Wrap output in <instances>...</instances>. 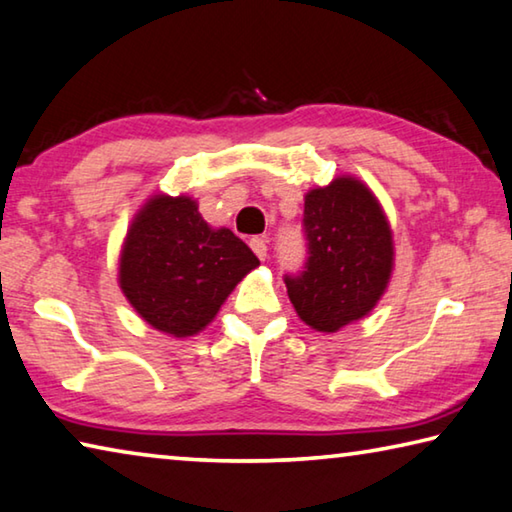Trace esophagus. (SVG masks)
<instances>
[{"instance_id":"esophagus-1","label":"esophagus","mask_w":512,"mask_h":512,"mask_svg":"<svg viewBox=\"0 0 512 512\" xmlns=\"http://www.w3.org/2000/svg\"><path fill=\"white\" fill-rule=\"evenodd\" d=\"M249 247H251V251H254V254L261 258V261H265V256H267V242L263 240V238H251L249 240Z\"/></svg>"}]
</instances>
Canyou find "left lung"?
Returning <instances> with one entry per match:
<instances>
[{
    "instance_id": "1",
    "label": "left lung",
    "mask_w": 512,
    "mask_h": 512,
    "mask_svg": "<svg viewBox=\"0 0 512 512\" xmlns=\"http://www.w3.org/2000/svg\"><path fill=\"white\" fill-rule=\"evenodd\" d=\"M308 263L286 276L301 322L335 333L374 311L395 270V240L381 201L358 177L342 174L304 197Z\"/></svg>"
}]
</instances>
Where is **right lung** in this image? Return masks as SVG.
Masks as SVG:
<instances>
[{"label": "right lung", "mask_w": 512, "mask_h": 512, "mask_svg": "<svg viewBox=\"0 0 512 512\" xmlns=\"http://www.w3.org/2000/svg\"><path fill=\"white\" fill-rule=\"evenodd\" d=\"M258 265L231 229H213L201 217L197 199L158 192L133 215L117 283L142 320L183 340L204 331Z\"/></svg>", "instance_id": "right-lung-1"}]
</instances>
